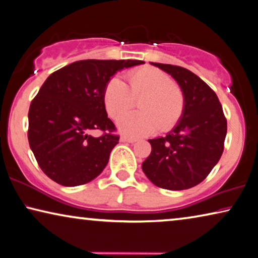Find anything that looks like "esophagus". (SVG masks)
Masks as SVG:
<instances>
[{
	"instance_id": "1",
	"label": "esophagus",
	"mask_w": 258,
	"mask_h": 258,
	"mask_svg": "<svg viewBox=\"0 0 258 258\" xmlns=\"http://www.w3.org/2000/svg\"><path fill=\"white\" fill-rule=\"evenodd\" d=\"M120 141L122 142H130V144H134L137 141V139H133V138H128V137H121Z\"/></svg>"
}]
</instances>
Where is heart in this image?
I'll return each mask as SVG.
<instances>
[{"instance_id":"b5f03b06","label":"heart","mask_w":258,"mask_h":258,"mask_svg":"<svg viewBox=\"0 0 258 258\" xmlns=\"http://www.w3.org/2000/svg\"><path fill=\"white\" fill-rule=\"evenodd\" d=\"M128 87L119 78H111L103 92L107 113L117 118L133 106L139 98L141 111L130 112L118 119L122 134L132 138L146 137L159 128L168 132L175 127L185 111V95L167 73L159 68L144 66L126 74Z\"/></svg>"}]
</instances>
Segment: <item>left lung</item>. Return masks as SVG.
Instances as JSON below:
<instances>
[{"mask_svg":"<svg viewBox=\"0 0 258 258\" xmlns=\"http://www.w3.org/2000/svg\"><path fill=\"white\" fill-rule=\"evenodd\" d=\"M151 63L177 81L185 95V111L166 137L148 140L152 152L142 170L162 189H190L203 182L220 160L227 119L217 94L199 76L174 64Z\"/></svg>","mask_w":258,"mask_h":258,"instance_id":"1","label":"left lung"}]
</instances>
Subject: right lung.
Masks as SVG:
<instances>
[{
	"label": "right lung",
	"instance_id": "1",
	"mask_svg": "<svg viewBox=\"0 0 258 258\" xmlns=\"http://www.w3.org/2000/svg\"><path fill=\"white\" fill-rule=\"evenodd\" d=\"M142 63L81 60L46 79L31 102L28 138L38 164L49 178L63 186H78L101 174L119 141L103 102L105 84L118 71ZM92 129L103 134L92 137Z\"/></svg>",
	"mask_w": 258,
	"mask_h": 258
}]
</instances>
